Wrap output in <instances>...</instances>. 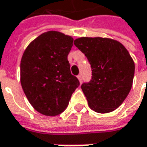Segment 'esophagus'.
<instances>
[{
	"mask_svg": "<svg viewBox=\"0 0 147 147\" xmlns=\"http://www.w3.org/2000/svg\"><path fill=\"white\" fill-rule=\"evenodd\" d=\"M77 78H78L80 83H82V75H78V76H77Z\"/></svg>",
	"mask_w": 147,
	"mask_h": 147,
	"instance_id": "esophagus-1",
	"label": "esophagus"
}]
</instances>
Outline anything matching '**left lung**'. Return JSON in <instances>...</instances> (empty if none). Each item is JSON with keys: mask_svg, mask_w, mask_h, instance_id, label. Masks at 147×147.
<instances>
[{"mask_svg": "<svg viewBox=\"0 0 147 147\" xmlns=\"http://www.w3.org/2000/svg\"><path fill=\"white\" fill-rule=\"evenodd\" d=\"M91 65L92 79L81 88L89 107L99 113L118 108L133 84L134 63L121 42L105 37H80L74 41Z\"/></svg>", "mask_w": 147, "mask_h": 147, "instance_id": "left-lung-1", "label": "left lung"}]
</instances>
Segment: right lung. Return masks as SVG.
Segmentation results:
<instances>
[{"instance_id": "add662e5", "label": "right lung", "mask_w": 147, "mask_h": 147, "mask_svg": "<svg viewBox=\"0 0 147 147\" xmlns=\"http://www.w3.org/2000/svg\"><path fill=\"white\" fill-rule=\"evenodd\" d=\"M73 41L70 36L50 30L32 41L23 53L21 86L29 102L42 115L62 113L80 85L67 59Z\"/></svg>"}]
</instances>
